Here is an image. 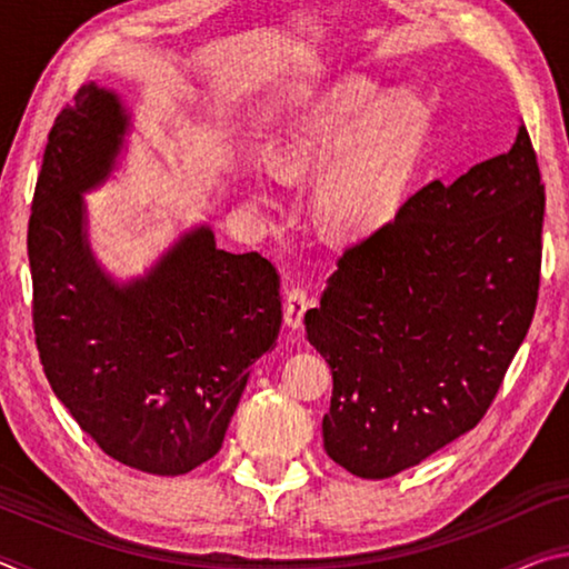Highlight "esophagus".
Returning <instances> with one entry per match:
<instances>
[{
	"mask_svg": "<svg viewBox=\"0 0 569 569\" xmlns=\"http://www.w3.org/2000/svg\"><path fill=\"white\" fill-rule=\"evenodd\" d=\"M308 306H311V293H308V288L303 286L288 288L283 308H286V323L291 326V329H301Z\"/></svg>",
	"mask_w": 569,
	"mask_h": 569,
	"instance_id": "esophagus-1",
	"label": "esophagus"
}]
</instances>
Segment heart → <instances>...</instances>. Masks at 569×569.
Wrapping results in <instances>:
<instances>
[{
    "mask_svg": "<svg viewBox=\"0 0 569 569\" xmlns=\"http://www.w3.org/2000/svg\"><path fill=\"white\" fill-rule=\"evenodd\" d=\"M366 77L336 82L286 132L271 152L283 176L326 170L316 192L323 226L336 236H356L381 226L399 208L429 130L419 102L381 100Z\"/></svg>",
    "mask_w": 569,
    "mask_h": 569,
    "instance_id": "b5f03b06",
    "label": "heart"
}]
</instances>
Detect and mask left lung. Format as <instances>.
Listing matches in <instances>:
<instances>
[{
  "label": "left lung",
  "mask_w": 569,
  "mask_h": 569,
  "mask_svg": "<svg viewBox=\"0 0 569 569\" xmlns=\"http://www.w3.org/2000/svg\"><path fill=\"white\" fill-rule=\"evenodd\" d=\"M545 186L527 128L451 186L431 180L343 250L306 333L333 371L323 449L363 479L475 429L532 323Z\"/></svg>",
  "instance_id": "left-lung-1"
}]
</instances>
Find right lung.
<instances>
[{"mask_svg": "<svg viewBox=\"0 0 569 569\" xmlns=\"http://www.w3.org/2000/svg\"><path fill=\"white\" fill-rule=\"evenodd\" d=\"M128 130L88 84L57 114L37 178L27 250L44 377L84 435L120 465L186 475L218 455L250 366L281 329V276L213 230L182 236L146 278L118 286L84 238L82 192L108 178Z\"/></svg>", "mask_w": 569, "mask_h": 569, "instance_id": "add662e5", "label": "right lung"}]
</instances>
